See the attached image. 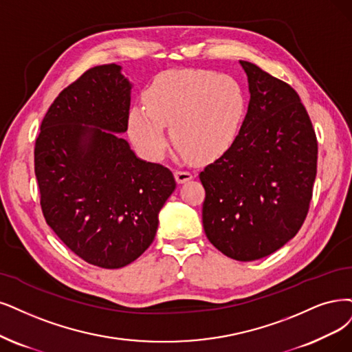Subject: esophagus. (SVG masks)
Listing matches in <instances>:
<instances>
[{"mask_svg":"<svg viewBox=\"0 0 352 352\" xmlns=\"http://www.w3.org/2000/svg\"><path fill=\"white\" fill-rule=\"evenodd\" d=\"M174 175L178 184H183L186 181H190L192 178V174L190 171H186V169H175Z\"/></svg>","mask_w":352,"mask_h":352,"instance_id":"obj_1","label":"esophagus"}]
</instances>
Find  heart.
I'll use <instances>...</instances> for the list:
<instances>
[{
	"instance_id": "obj_1",
	"label": "heart",
	"mask_w": 352,
	"mask_h": 352,
	"mask_svg": "<svg viewBox=\"0 0 352 352\" xmlns=\"http://www.w3.org/2000/svg\"><path fill=\"white\" fill-rule=\"evenodd\" d=\"M143 101L145 106L130 109L127 129L139 152L153 161L165 152V126L191 158H220L236 142L246 113L245 91L235 78L203 69L158 76Z\"/></svg>"
}]
</instances>
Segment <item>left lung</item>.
Instances as JSON below:
<instances>
[{
	"label": "left lung",
	"mask_w": 352,
	"mask_h": 352,
	"mask_svg": "<svg viewBox=\"0 0 352 352\" xmlns=\"http://www.w3.org/2000/svg\"><path fill=\"white\" fill-rule=\"evenodd\" d=\"M250 106L233 146L200 173L203 228L213 246L236 261H255L296 236L309 212L318 140L296 91L256 65Z\"/></svg>",
	"instance_id": "obj_1"
}]
</instances>
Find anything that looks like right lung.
<instances>
[{
	"label": "right lung",
	"instance_id": "add662e5",
	"mask_svg": "<svg viewBox=\"0 0 352 352\" xmlns=\"http://www.w3.org/2000/svg\"><path fill=\"white\" fill-rule=\"evenodd\" d=\"M120 69L98 65L62 89L34 145L46 223L75 255L107 270L149 248L177 186L166 166L139 160L117 135L127 130L132 88Z\"/></svg>",
	"mask_w": 352,
	"mask_h": 352
}]
</instances>
